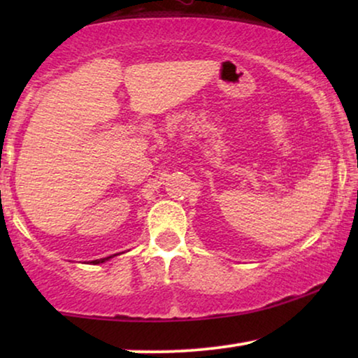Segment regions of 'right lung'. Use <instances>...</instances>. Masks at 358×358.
<instances>
[{
	"mask_svg": "<svg viewBox=\"0 0 358 358\" xmlns=\"http://www.w3.org/2000/svg\"><path fill=\"white\" fill-rule=\"evenodd\" d=\"M114 256H115V254H114ZM112 256H109V257H104V259H96V261H92L91 264H102V262H106V261H109V259H110Z\"/></svg>",
	"mask_w": 358,
	"mask_h": 358,
	"instance_id": "obj_1",
	"label": "right lung"
}]
</instances>
